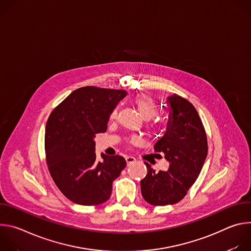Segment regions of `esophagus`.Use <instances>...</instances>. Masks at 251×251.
<instances>
[{"mask_svg": "<svg viewBox=\"0 0 251 251\" xmlns=\"http://www.w3.org/2000/svg\"><path fill=\"white\" fill-rule=\"evenodd\" d=\"M125 160H126V162H127V165H131V164H133V163L136 162V159H135L134 157H131V156H126V157H125Z\"/></svg>", "mask_w": 251, "mask_h": 251, "instance_id": "esophagus-1", "label": "esophagus"}]
</instances>
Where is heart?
<instances>
[{
    "label": "heart",
    "instance_id": "b5f03b06",
    "mask_svg": "<svg viewBox=\"0 0 251 251\" xmlns=\"http://www.w3.org/2000/svg\"><path fill=\"white\" fill-rule=\"evenodd\" d=\"M134 105L137 108L140 115L145 120L152 119L158 112V107L156 103L149 97L137 96L133 100ZM117 116V108H114L110 113V119H114ZM137 141V138H133L132 142Z\"/></svg>",
    "mask_w": 251,
    "mask_h": 251
}]
</instances>
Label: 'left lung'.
I'll list each match as a JSON object with an SVG mask.
<instances>
[{
    "instance_id": "1",
    "label": "left lung",
    "mask_w": 251,
    "mask_h": 251,
    "mask_svg": "<svg viewBox=\"0 0 251 251\" xmlns=\"http://www.w3.org/2000/svg\"><path fill=\"white\" fill-rule=\"evenodd\" d=\"M170 109L167 131L154 150L164 153L168 171L155 172L145 163L147 176L141 181L144 200L152 205H168L182 201L195 184L207 155V139L195 106L177 94L167 99Z\"/></svg>"
}]
</instances>
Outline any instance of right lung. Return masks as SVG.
Returning a JSON list of instances; mask_svg holds the SVG:
<instances>
[{
  "label": "right lung",
  "mask_w": 251,
  "mask_h": 251,
  "mask_svg": "<svg viewBox=\"0 0 251 251\" xmlns=\"http://www.w3.org/2000/svg\"><path fill=\"white\" fill-rule=\"evenodd\" d=\"M125 90L85 86L71 92L50 113L45 135L46 159L52 180L71 201L97 205L108 200L112 183L126 167L123 157L96 160L94 137L107 130L110 113Z\"/></svg>",
  "instance_id": "add662e5"
}]
</instances>
